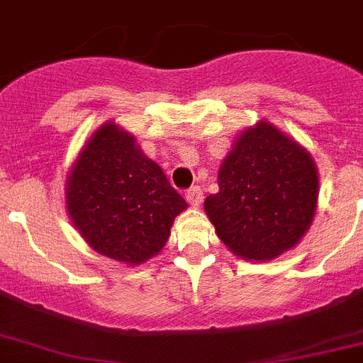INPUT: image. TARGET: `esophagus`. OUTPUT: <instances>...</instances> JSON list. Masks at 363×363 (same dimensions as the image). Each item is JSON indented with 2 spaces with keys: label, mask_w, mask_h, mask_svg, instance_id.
Returning <instances> with one entry per match:
<instances>
[{
  "label": "esophagus",
  "mask_w": 363,
  "mask_h": 363,
  "mask_svg": "<svg viewBox=\"0 0 363 363\" xmlns=\"http://www.w3.org/2000/svg\"><path fill=\"white\" fill-rule=\"evenodd\" d=\"M185 198H187V201L192 205V207H199L201 201H203V191H201V187L194 185V187H191L187 192H185Z\"/></svg>",
  "instance_id": "1"
}]
</instances>
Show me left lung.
<instances>
[{
  "label": "left lung",
  "mask_w": 363,
  "mask_h": 363,
  "mask_svg": "<svg viewBox=\"0 0 363 363\" xmlns=\"http://www.w3.org/2000/svg\"><path fill=\"white\" fill-rule=\"evenodd\" d=\"M205 199L216 234L235 255L270 261L310 228L318 198L313 160L277 128L259 122L241 133Z\"/></svg>",
  "instance_id": "left-lung-1"
}]
</instances>
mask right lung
Here are the masks:
<instances>
[{
  "instance_id": "1",
  "label": "right lung",
  "mask_w": 363,
  "mask_h": 363,
  "mask_svg": "<svg viewBox=\"0 0 363 363\" xmlns=\"http://www.w3.org/2000/svg\"><path fill=\"white\" fill-rule=\"evenodd\" d=\"M66 205L93 250L125 264L158 254L187 207L164 171L113 122L91 136L73 165Z\"/></svg>"
}]
</instances>
